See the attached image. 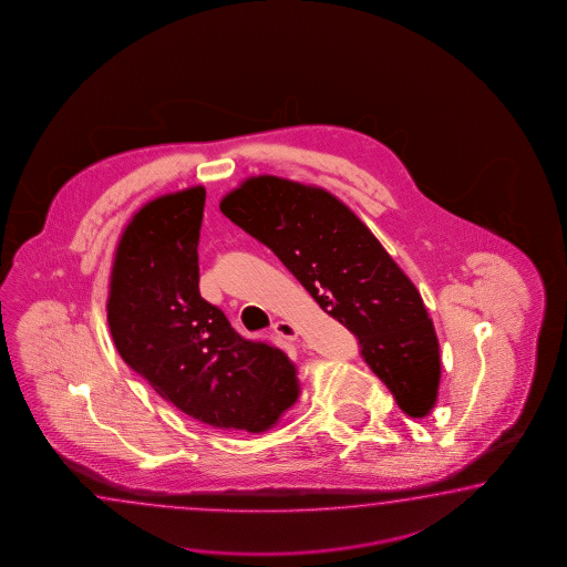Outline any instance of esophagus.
Here are the masks:
<instances>
[{"label":"esophagus","instance_id":"1","mask_svg":"<svg viewBox=\"0 0 567 567\" xmlns=\"http://www.w3.org/2000/svg\"><path fill=\"white\" fill-rule=\"evenodd\" d=\"M274 332L278 333L279 338H284V340H296L300 336L298 328L293 323L286 322V320L274 323Z\"/></svg>","mask_w":567,"mask_h":567}]
</instances>
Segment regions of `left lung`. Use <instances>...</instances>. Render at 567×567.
<instances>
[{
  "mask_svg": "<svg viewBox=\"0 0 567 567\" xmlns=\"http://www.w3.org/2000/svg\"><path fill=\"white\" fill-rule=\"evenodd\" d=\"M223 215L267 245L328 316L354 333L368 367L412 419L433 411L441 354L419 289L332 193L259 175L227 193Z\"/></svg>",
  "mask_w": 567,
  "mask_h": 567,
  "instance_id": "obj_1",
  "label": "left lung"
}]
</instances>
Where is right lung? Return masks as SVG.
Here are the masks:
<instances>
[{"mask_svg":"<svg viewBox=\"0 0 567 567\" xmlns=\"http://www.w3.org/2000/svg\"><path fill=\"white\" fill-rule=\"evenodd\" d=\"M203 207L205 189L190 187L134 213L112 261L109 328L124 362L178 411L223 431L264 433L300 396L298 370L200 298Z\"/></svg>","mask_w":567,"mask_h":567,"instance_id":"right-lung-1","label":"right lung"}]
</instances>
